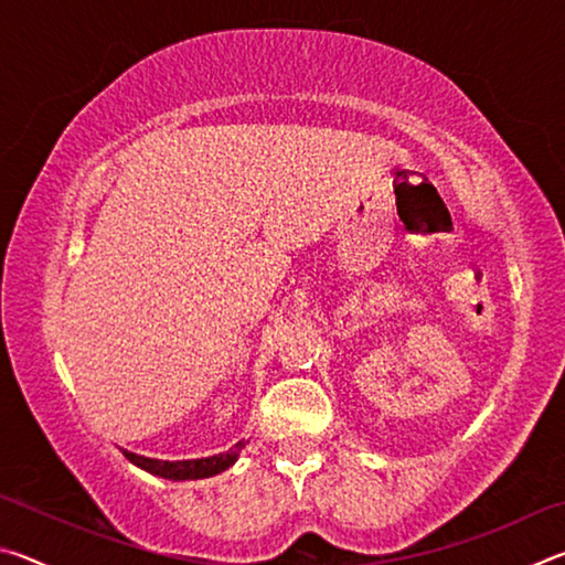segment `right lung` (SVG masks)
<instances>
[{"label": "right lung", "mask_w": 565, "mask_h": 565, "mask_svg": "<svg viewBox=\"0 0 565 565\" xmlns=\"http://www.w3.org/2000/svg\"><path fill=\"white\" fill-rule=\"evenodd\" d=\"M242 448H244V441H238L228 448L226 454L209 456V458H189V461H159V458H147L131 451H124V456L149 473L171 478V481H186V478H209L226 471V468L236 461Z\"/></svg>", "instance_id": "obj_1"}]
</instances>
